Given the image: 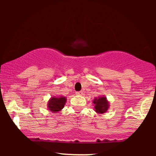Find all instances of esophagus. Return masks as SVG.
Listing matches in <instances>:
<instances>
[{
	"label": "esophagus",
	"instance_id": "obj_1",
	"mask_svg": "<svg viewBox=\"0 0 156 156\" xmlns=\"http://www.w3.org/2000/svg\"><path fill=\"white\" fill-rule=\"evenodd\" d=\"M83 93L82 91H77V92H76V95H79V96H82V95H83Z\"/></svg>",
	"mask_w": 156,
	"mask_h": 156
}]
</instances>
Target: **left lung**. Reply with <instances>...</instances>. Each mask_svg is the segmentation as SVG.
Returning a JSON list of instances; mask_svg holds the SVG:
<instances>
[{
    "label": "left lung",
    "mask_w": 156,
    "mask_h": 156,
    "mask_svg": "<svg viewBox=\"0 0 156 156\" xmlns=\"http://www.w3.org/2000/svg\"><path fill=\"white\" fill-rule=\"evenodd\" d=\"M93 103L94 105V111L99 114H105L109 108V101L104 96L96 97L93 100Z\"/></svg>",
    "instance_id": "1"
}]
</instances>
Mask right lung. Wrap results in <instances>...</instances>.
<instances>
[{
  "mask_svg": "<svg viewBox=\"0 0 156 156\" xmlns=\"http://www.w3.org/2000/svg\"><path fill=\"white\" fill-rule=\"evenodd\" d=\"M67 98L65 97H52L48 102V108L49 111L52 113H58L65 106Z\"/></svg>",
  "mask_w": 156,
  "mask_h": 156,
  "instance_id": "right-lung-1",
  "label": "right lung"
}]
</instances>
